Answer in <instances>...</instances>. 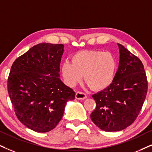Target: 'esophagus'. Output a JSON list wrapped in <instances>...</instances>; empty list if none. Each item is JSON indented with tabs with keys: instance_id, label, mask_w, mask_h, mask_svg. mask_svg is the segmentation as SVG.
Instances as JSON below:
<instances>
[{
	"instance_id": "1",
	"label": "esophagus",
	"mask_w": 152,
	"mask_h": 152,
	"mask_svg": "<svg viewBox=\"0 0 152 152\" xmlns=\"http://www.w3.org/2000/svg\"><path fill=\"white\" fill-rule=\"evenodd\" d=\"M86 97H87V95L84 93H82V92H77L76 93V98L77 99L83 100V99H86Z\"/></svg>"
}]
</instances>
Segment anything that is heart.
I'll list each match as a JSON object with an SVG mask.
<instances>
[{"label": "heart", "instance_id": "b5f03b06", "mask_svg": "<svg viewBox=\"0 0 152 152\" xmlns=\"http://www.w3.org/2000/svg\"><path fill=\"white\" fill-rule=\"evenodd\" d=\"M116 69L117 62L114 55L100 50L79 52L73 55L72 62L65 61L60 67L62 77L68 86H75L81 81L84 75L85 81L96 90L111 85Z\"/></svg>", "mask_w": 152, "mask_h": 152}]
</instances>
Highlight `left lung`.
Instances as JSON below:
<instances>
[{
    "mask_svg": "<svg viewBox=\"0 0 152 152\" xmlns=\"http://www.w3.org/2000/svg\"><path fill=\"white\" fill-rule=\"evenodd\" d=\"M118 70L110 86L93 95L96 108L90 118L101 130L120 131L135 121L147 93V80L140 59L118 43Z\"/></svg>",
    "mask_w": 152,
    "mask_h": 152,
    "instance_id": "1",
    "label": "left lung"
}]
</instances>
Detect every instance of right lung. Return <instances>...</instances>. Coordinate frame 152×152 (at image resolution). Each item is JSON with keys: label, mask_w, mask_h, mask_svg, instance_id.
I'll return each instance as SVG.
<instances>
[{"label": "right lung", "mask_w": 152, "mask_h": 152, "mask_svg": "<svg viewBox=\"0 0 152 152\" xmlns=\"http://www.w3.org/2000/svg\"><path fill=\"white\" fill-rule=\"evenodd\" d=\"M62 44L42 43L19 57L11 67L7 91L20 121L38 132L54 129L75 92L60 78Z\"/></svg>", "instance_id": "right-lung-1"}]
</instances>
